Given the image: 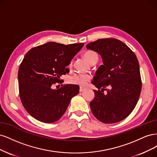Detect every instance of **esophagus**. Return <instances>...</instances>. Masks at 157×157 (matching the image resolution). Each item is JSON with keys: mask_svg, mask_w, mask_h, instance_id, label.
<instances>
[{"mask_svg": "<svg viewBox=\"0 0 157 157\" xmlns=\"http://www.w3.org/2000/svg\"><path fill=\"white\" fill-rule=\"evenodd\" d=\"M84 90H85V89H84V88L80 87V89H79V92H83V91H84Z\"/></svg>", "mask_w": 157, "mask_h": 157, "instance_id": "esophagus-1", "label": "esophagus"}]
</instances>
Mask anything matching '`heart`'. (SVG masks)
Listing matches in <instances>:
<instances>
[{"label": "heart", "instance_id": "b5f03b06", "mask_svg": "<svg viewBox=\"0 0 157 157\" xmlns=\"http://www.w3.org/2000/svg\"><path fill=\"white\" fill-rule=\"evenodd\" d=\"M83 58L90 64H94L98 60V57L97 53L93 51H87L83 53ZM72 65V61L70 63L68 67L70 68ZM91 77L88 74H75L70 79V82L72 84L78 85L82 87H84L90 80Z\"/></svg>", "mask_w": 157, "mask_h": 157}]
</instances>
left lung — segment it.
<instances>
[{"instance_id":"left-lung-1","label":"left lung","mask_w":157,"mask_h":157,"mask_svg":"<svg viewBox=\"0 0 157 157\" xmlns=\"http://www.w3.org/2000/svg\"><path fill=\"white\" fill-rule=\"evenodd\" d=\"M86 48L100 55L104 64L92 82L98 90H94L90 109L104 123L119 122L131 113L140 98L141 80L138 59L127 45L115 38L99 39Z\"/></svg>"}]
</instances>
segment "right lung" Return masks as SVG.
I'll use <instances>...</instances> for the list:
<instances>
[{"label":"right lung","mask_w":157,"mask_h":157,"mask_svg":"<svg viewBox=\"0 0 157 157\" xmlns=\"http://www.w3.org/2000/svg\"><path fill=\"white\" fill-rule=\"evenodd\" d=\"M83 45L50 42L25 55L18 72L19 96L23 107L34 119L45 123L58 121L79 93L78 85L67 84L59 89L52 87L69 72L67 66Z\"/></svg>","instance_id":"obj_1"}]
</instances>
